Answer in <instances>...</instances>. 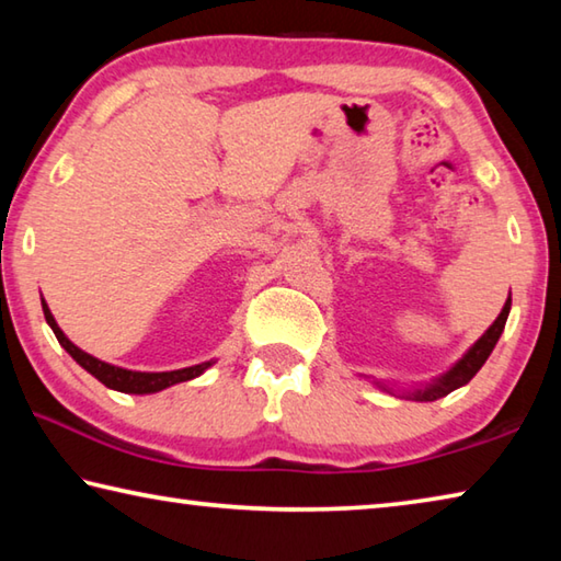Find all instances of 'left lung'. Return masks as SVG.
Returning a JSON list of instances; mask_svg holds the SVG:
<instances>
[{
	"mask_svg": "<svg viewBox=\"0 0 561 561\" xmlns=\"http://www.w3.org/2000/svg\"><path fill=\"white\" fill-rule=\"evenodd\" d=\"M510 307H512V297H507L505 307H502L500 317L492 321V327L482 334L474 344L465 351L462 358L455 360V364L448 368V371L440 374L438 378H433L431 383H423L417 388H411V391H401L398 396L408 398V401H421V403H428V401H438V398L453 393L455 388H460L470 381V378L480 371L482 364H485L488 356L492 354V348L502 336V331H505L507 324V317H510ZM381 391L393 393V388H388L383 381H374Z\"/></svg>",
	"mask_w": 561,
	"mask_h": 561,
	"instance_id": "obj_1",
	"label": "left lung"
}]
</instances>
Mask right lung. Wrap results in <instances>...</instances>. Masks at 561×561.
Listing matches in <instances>:
<instances>
[{
	"label": "right lung",
	"mask_w": 561,
	"mask_h": 561,
	"mask_svg": "<svg viewBox=\"0 0 561 561\" xmlns=\"http://www.w3.org/2000/svg\"><path fill=\"white\" fill-rule=\"evenodd\" d=\"M42 309H44V317H46V324L51 327V331L59 339V344L66 348V354H69L76 364L81 368H87L91 376H96L99 381L113 388V391H121V393H136V396H146V393H158L163 391V388H170L175 383H183L190 381V378H197L201 374H205L207 368H210L215 360H205V364H195V366H187V368H178V371H158V374H150V371H130V368H121V366H113L106 364V360H101L96 356L87 354V351H81L79 346L69 341V336L64 334L56 324L54 314L46 307V301H42Z\"/></svg>",
	"instance_id": "add662e5"
}]
</instances>
